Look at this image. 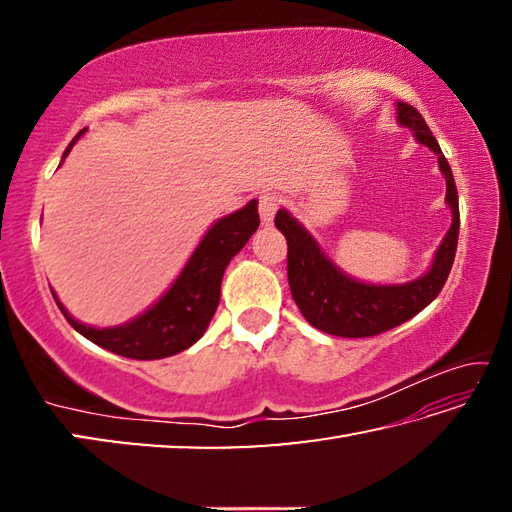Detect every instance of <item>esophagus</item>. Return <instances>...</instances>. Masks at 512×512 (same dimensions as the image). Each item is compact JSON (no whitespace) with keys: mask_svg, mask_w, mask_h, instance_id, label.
Segmentation results:
<instances>
[{"mask_svg":"<svg viewBox=\"0 0 512 512\" xmlns=\"http://www.w3.org/2000/svg\"><path fill=\"white\" fill-rule=\"evenodd\" d=\"M277 207H280V198H277L273 192H264L262 196H259V216H262L264 225L273 223Z\"/></svg>","mask_w":512,"mask_h":512,"instance_id":"obj_1","label":"esophagus"}]
</instances>
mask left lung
Masks as SVG:
<instances>
[{
	"mask_svg": "<svg viewBox=\"0 0 512 512\" xmlns=\"http://www.w3.org/2000/svg\"><path fill=\"white\" fill-rule=\"evenodd\" d=\"M397 119L402 126H409L422 144L438 155V164L447 178V203L452 207V228L440 244L431 271L420 280L397 287H375L361 284L345 277L320 248L309 232L293 219L291 214L280 210L275 214L277 230L287 237V275L291 296L296 300L302 316L309 325L325 334L345 336V339H363L375 336L406 323L443 291L449 271H452L456 244H458V192L452 169L443 151L431 135L427 121L409 103H397Z\"/></svg>",
	"mask_w": 512,
	"mask_h": 512,
	"instance_id": "1",
	"label": "left lung"
}]
</instances>
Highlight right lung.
I'll return each mask as SVG.
<instances>
[{
    "mask_svg": "<svg viewBox=\"0 0 512 512\" xmlns=\"http://www.w3.org/2000/svg\"><path fill=\"white\" fill-rule=\"evenodd\" d=\"M72 144L65 149V155L72 149ZM257 225V201H250L244 210L214 223V228H210L194 250L185 271L164 293L158 305H153L146 314L128 325L94 329L74 320L60 302L56 305L76 332L119 357L140 361L171 357V354L187 350L205 334L216 307H219L225 266L246 246Z\"/></svg>",
    "mask_w": 512,
    "mask_h": 512,
    "instance_id": "right-lung-1",
    "label": "right lung"
}]
</instances>
